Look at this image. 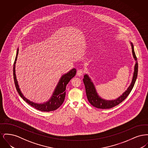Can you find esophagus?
Instances as JSON below:
<instances>
[{"label":"esophagus","instance_id":"esophagus-1","mask_svg":"<svg viewBox=\"0 0 148 148\" xmlns=\"http://www.w3.org/2000/svg\"><path fill=\"white\" fill-rule=\"evenodd\" d=\"M83 74V71L82 70H78L77 72V76H82Z\"/></svg>","mask_w":148,"mask_h":148}]
</instances>
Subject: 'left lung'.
Here are the masks:
<instances>
[{
    "label": "left lung",
    "instance_id": "obj_1",
    "mask_svg": "<svg viewBox=\"0 0 148 148\" xmlns=\"http://www.w3.org/2000/svg\"><path fill=\"white\" fill-rule=\"evenodd\" d=\"M132 46V53L134 57V60H135V64L134 66V71L133 73V79L131 82V84L127 89V90L124 92L118 98L113 100H106L105 99L101 98L98 94L96 90L95 87L93 82H92L90 77H89L88 74H85L83 79V82L85 87V92L88 100L89 102L95 108L99 109H110L115 106H118L120 103L127 98L130 92L132 91V89L134 87L135 83L136 82L137 76H138V64L137 62V58L135 55L134 49V45L133 43L130 42Z\"/></svg>",
    "mask_w": 148,
    "mask_h": 148
}]
</instances>
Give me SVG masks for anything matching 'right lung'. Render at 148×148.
<instances>
[{"mask_svg":"<svg viewBox=\"0 0 148 148\" xmlns=\"http://www.w3.org/2000/svg\"><path fill=\"white\" fill-rule=\"evenodd\" d=\"M18 52H19V48H18L17 49L16 55L14 61V66H13L14 83H15V87L18 94L21 97V98H22L23 99L24 101H25L27 103H28L29 105L32 106L33 107L35 108V109L40 111L48 112L50 111L56 110L63 103L64 99L65 97V94H66L65 89H66V85L68 84V83L69 82L71 79L75 75L77 70L75 68L72 69L67 73L63 74L61 77L60 79L59 80L58 84L56 85L54 91L53 92V94L51 98L49 99V100L43 103H40V104L36 103L26 98L21 92V90L19 88V86L18 85V83L16 77V74H15V64L17 60Z\"/></svg>","mask_w":148,"mask_h":148,"instance_id":"right-lung-1","label":"right lung"}]
</instances>
